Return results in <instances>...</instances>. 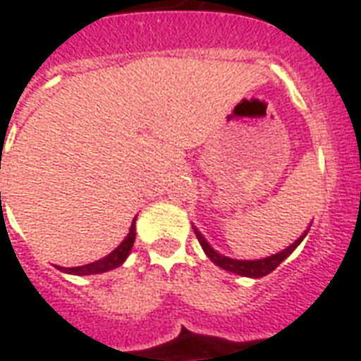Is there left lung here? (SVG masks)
I'll list each match as a JSON object with an SVG mask.
<instances>
[{
  "instance_id": "left-lung-1",
  "label": "left lung",
  "mask_w": 361,
  "mask_h": 361,
  "mask_svg": "<svg viewBox=\"0 0 361 361\" xmlns=\"http://www.w3.org/2000/svg\"><path fill=\"white\" fill-rule=\"evenodd\" d=\"M192 230H195L196 237H198L200 247L204 248V252H206V256L209 257L211 262L215 263V265H219L221 269H224V271L233 272V274H239V276L262 278V276H267L269 272L274 271V269H276V267L286 259V257H289V254H291V252L295 250L300 243H302L304 237L307 235L310 228H307V230L304 231L302 235L298 237L297 241L293 243V245H289L286 250L278 252V254H272V256L269 257H263V259H231V257L228 256H222V254H219V252L211 248V245L204 239V235H202L200 231L196 230V228H192Z\"/></svg>"
}]
</instances>
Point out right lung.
Instances as JSON below:
<instances>
[{
    "label": "right lung",
    "instance_id": "1",
    "mask_svg": "<svg viewBox=\"0 0 361 361\" xmlns=\"http://www.w3.org/2000/svg\"><path fill=\"white\" fill-rule=\"evenodd\" d=\"M133 243H135V219L133 222H131L128 237H126L124 241L120 243L118 247L111 252L109 256L102 257V259H98V262L89 263V265H83V267H57V269H61L63 272H68V274H78V276H87V274H99V272L113 271V269H116V267H120L126 262V257H128V254L131 252Z\"/></svg>",
    "mask_w": 361,
    "mask_h": 361
}]
</instances>
